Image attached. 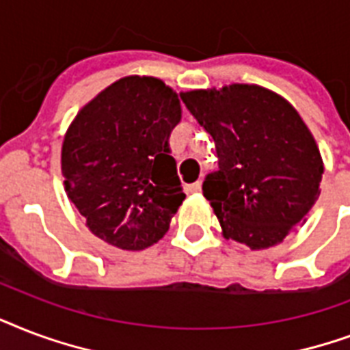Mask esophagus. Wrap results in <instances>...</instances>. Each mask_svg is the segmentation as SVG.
<instances>
[{"mask_svg":"<svg viewBox=\"0 0 350 350\" xmlns=\"http://www.w3.org/2000/svg\"><path fill=\"white\" fill-rule=\"evenodd\" d=\"M186 193H199L200 191V183L197 180V183H191V184H186Z\"/></svg>","mask_w":350,"mask_h":350,"instance_id":"34e87169","label":"esophagus"}]
</instances>
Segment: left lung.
I'll use <instances>...</instances> for the list:
<instances>
[{
    "label": "left lung",
    "instance_id": "1",
    "mask_svg": "<svg viewBox=\"0 0 350 350\" xmlns=\"http://www.w3.org/2000/svg\"><path fill=\"white\" fill-rule=\"evenodd\" d=\"M210 133L219 170L202 193L226 239L262 250L278 245L319 197L323 161L297 111L273 91L250 83L180 93Z\"/></svg>",
    "mask_w": 350,
    "mask_h": 350
}]
</instances>
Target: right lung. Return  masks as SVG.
Returning <instances> with one entry per match:
<instances>
[{"mask_svg":"<svg viewBox=\"0 0 350 350\" xmlns=\"http://www.w3.org/2000/svg\"><path fill=\"white\" fill-rule=\"evenodd\" d=\"M180 116L172 88L137 75L78 111L65 133L62 173L67 197L98 239L144 250L164 237L186 199L167 142Z\"/></svg>","mask_w":350,"mask_h":350,"instance_id":"obj_1","label":"right lung"}]
</instances>
